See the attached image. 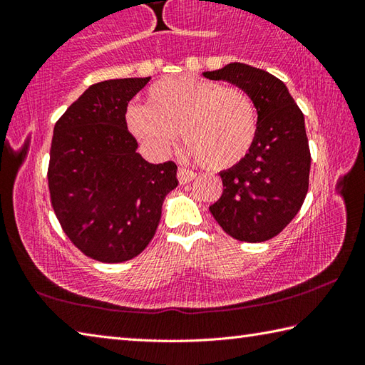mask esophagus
<instances>
[{"label": "esophagus", "instance_id": "obj_1", "mask_svg": "<svg viewBox=\"0 0 365 365\" xmlns=\"http://www.w3.org/2000/svg\"><path fill=\"white\" fill-rule=\"evenodd\" d=\"M177 177H178V182L185 185V183H190L191 180H193V178H196V174H195V172L188 170V169L180 168L177 172Z\"/></svg>", "mask_w": 365, "mask_h": 365}]
</instances>
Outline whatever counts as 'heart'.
<instances>
[{
    "mask_svg": "<svg viewBox=\"0 0 365 365\" xmlns=\"http://www.w3.org/2000/svg\"><path fill=\"white\" fill-rule=\"evenodd\" d=\"M135 137L165 153L180 132L183 146L202 168H233L250 153L257 133L252 98L237 86L191 76L158 80L146 91L145 106L128 109Z\"/></svg>",
    "mask_w": 365,
    "mask_h": 365,
    "instance_id": "1",
    "label": "heart"
}]
</instances>
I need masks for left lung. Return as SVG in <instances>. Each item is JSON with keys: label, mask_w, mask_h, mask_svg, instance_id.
Masks as SVG:
<instances>
[{"label": "left lung", "mask_w": 365, "mask_h": 365, "mask_svg": "<svg viewBox=\"0 0 365 365\" xmlns=\"http://www.w3.org/2000/svg\"><path fill=\"white\" fill-rule=\"evenodd\" d=\"M248 93L257 110V133L250 153L222 170L224 193L209 211L235 240L261 243L285 228L304 202L311 151L298 104L272 73L243 63L202 72Z\"/></svg>", "instance_id": "8db88e82"}]
</instances>
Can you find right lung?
<instances>
[{
    "instance_id": "1",
    "label": "right lung",
    "mask_w": 365,
    "mask_h": 365,
    "mask_svg": "<svg viewBox=\"0 0 365 365\" xmlns=\"http://www.w3.org/2000/svg\"><path fill=\"white\" fill-rule=\"evenodd\" d=\"M150 78L91 85L54 125L48 168L54 214L71 242L100 262L138 256L178 185L177 165L148 163L127 130L128 101Z\"/></svg>"
}]
</instances>
